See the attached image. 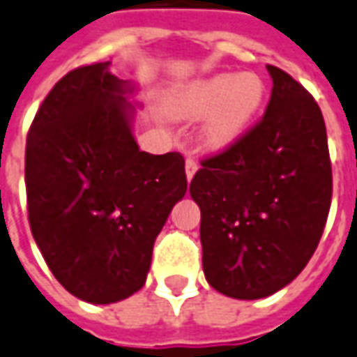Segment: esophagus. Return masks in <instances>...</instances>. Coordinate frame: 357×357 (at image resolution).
<instances>
[{
    "instance_id": "34e87169",
    "label": "esophagus",
    "mask_w": 357,
    "mask_h": 357,
    "mask_svg": "<svg viewBox=\"0 0 357 357\" xmlns=\"http://www.w3.org/2000/svg\"><path fill=\"white\" fill-rule=\"evenodd\" d=\"M199 170V165H197V160L195 158H187L185 160V174H187V179H192L195 176V172Z\"/></svg>"
}]
</instances>
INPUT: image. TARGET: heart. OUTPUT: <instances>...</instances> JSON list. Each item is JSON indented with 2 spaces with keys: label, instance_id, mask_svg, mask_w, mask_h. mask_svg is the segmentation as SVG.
I'll list each match as a JSON object with an SVG mask.
<instances>
[{
  "label": "heart",
  "instance_id": "obj_1",
  "mask_svg": "<svg viewBox=\"0 0 357 357\" xmlns=\"http://www.w3.org/2000/svg\"><path fill=\"white\" fill-rule=\"evenodd\" d=\"M265 86L255 73H219L187 84L172 94L166 109L183 121L204 119L200 142L206 149L219 151L232 145L252 125L259 112Z\"/></svg>",
  "mask_w": 357,
  "mask_h": 357
}]
</instances>
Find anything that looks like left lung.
Listing matches in <instances>:
<instances>
[{"label": "left lung", "mask_w": 357, "mask_h": 357, "mask_svg": "<svg viewBox=\"0 0 357 357\" xmlns=\"http://www.w3.org/2000/svg\"><path fill=\"white\" fill-rule=\"evenodd\" d=\"M266 70L273 92L263 119L202 158L189 187L200 208L206 280L234 299H263L299 276L324 234L333 192L319 105L289 73Z\"/></svg>", "instance_id": "8db88e82"}]
</instances>
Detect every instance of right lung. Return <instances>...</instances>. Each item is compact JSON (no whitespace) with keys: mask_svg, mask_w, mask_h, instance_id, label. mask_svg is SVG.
<instances>
[{"mask_svg":"<svg viewBox=\"0 0 357 357\" xmlns=\"http://www.w3.org/2000/svg\"><path fill=\"white\" fill-rule=\"evenodd\" d=\"M105 64L66 73L26 139V199L36 244L79 299L117 303L142 289L153 244L185 197V158L139 151L126 83Z\"/></svg>","mask_w":357,"mask_h":357,"instance_id":"right-lung-1","label":"right lung"}]
</instances>
